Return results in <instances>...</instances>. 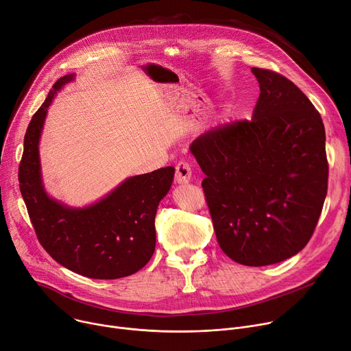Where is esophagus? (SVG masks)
<instances>
[{
    "mask_svg": "<svg viewBox=\"0 0 351 351\" xmlns=\"http://www.w3.org/2000/svg\"><path fill=\"white\" fill-rule=\"evenodd\" d=\"M192 165L186 161H179L176 165V171H175V180L179 184H184L189 183L190 179H192Z\"/></svg>",
    "mask_w": 351,
    "mask_h": 351,
    "instance_id": "obj_1",
    "label": "esophagus"
}]
</instances>
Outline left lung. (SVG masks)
<instances>
[{
  "label": "left lung",
  "mask_w": 351,
  "mask_h": 351,
  "mask_svg": "<svg viewBox=\"0 0 351 351\" xmlns=\"http://www.w3.org/2000/svg\"><path fill=\"white\" fill-rule=\"evenodd\" d=\"M261 95L252 120L221 124L190 151L219 247L245 266L289 259L309 242L328 193L322 117L289 78L253 67Z\"/></svg>",
  "instance_id": "8db88e82"
}]
</instances>
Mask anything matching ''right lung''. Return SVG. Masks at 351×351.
<instances>
[{
	"mask_svg": "<svg viewBox=\"0 0 351 351\" xmlns=\"http://www.w3.org/2000/svg\"><path fill=\"white\" fill-rule=\"evenodd\" d=\"M71 80L61 77L53 85L27 125L18 172L21 193L40 245L57 263L89 278L130 276L155 250V214L169 192L175 168L129 178L86 208H69L50 199L42 184L38 144L47 108Z\"/></svg>",
	"mask_w": 351,
	"mask_h": 351,
	"instance_id": "1",
	"label": "right lung"
}]
</instances>
